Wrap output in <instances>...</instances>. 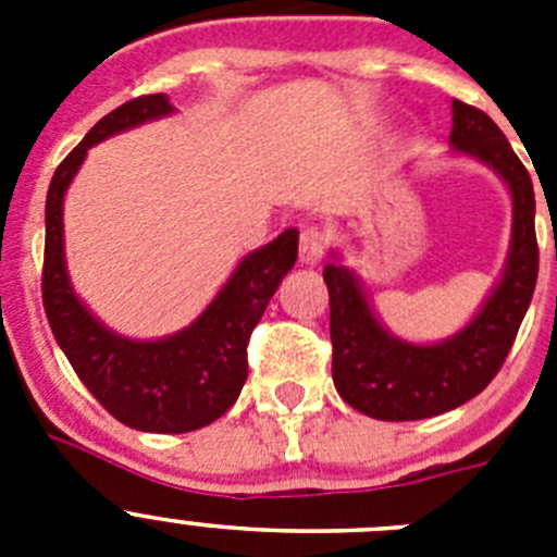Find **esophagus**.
Returning <instances> with one entry per match:
<instances>
[{
    "label": "esophagus",
    "mask_w": 557,
    "mask_h": 557,
    "mask_svg": "<svg viewBox=\"0 0 557 557\" xmlns=\"http://www.w3.org/2000/svg\"><path fill=\"white\" fill-rule=\"evenodd\" d=\"M329 248V234L318 225H307L301 231V262L304 264H318L326 256Z\"/></svg>",
    "instance_id": "esophagus-1"
}]
</instances>
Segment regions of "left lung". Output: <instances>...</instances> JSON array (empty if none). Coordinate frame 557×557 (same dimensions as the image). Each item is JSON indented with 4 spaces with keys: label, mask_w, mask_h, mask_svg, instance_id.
<instances>
[{
    "label": "left lung",
    "mask_w": 557,
    "mask_h": 557,
    "mask_svg": "<svg viewBox=\"0 0 557 557\" xmlns=\"http://www.w3.org/2000/svg\"><path fill=\"white\" fill-rule=\"evenodd\" d=\"M451 147L488 164L510 189L513 234L502 278L474 321L435 346H418L376 321L346 264L323 268L329 287L332 376L346 405L376 421H418L449 412L491 385L513 346L539 278L533 181L488 113L451 100Z\"/></svg>",
    "instance_id": "1"
}]
</instances>
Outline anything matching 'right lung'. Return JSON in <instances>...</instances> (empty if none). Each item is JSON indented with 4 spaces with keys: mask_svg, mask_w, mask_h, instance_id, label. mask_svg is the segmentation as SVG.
Returning <instances> with one entry per match:
<instances>
[{
    "mask_svg": "<svg viewBox=\"0 0 557 557\" xmlns=\"http://www.w3.org/2000/svg\"><path fill=\"white\" fill-rule=\"evenodd\" d=\"M166 95H147L106 113L69 152L47 191L41 295L47 321L83 385L116 421L141 432H191L218 421L248 379V339L298 259V231L236 264L198 321L161 339H131L102 326L72 289L63 253V195L88 147L141 122L170 116Z\"/></svg>",
    "mask_w": 557,
    "mask_h": 557,
    "instance_id": "obj_1",
    "label": "right lung"
}]
</instances>
